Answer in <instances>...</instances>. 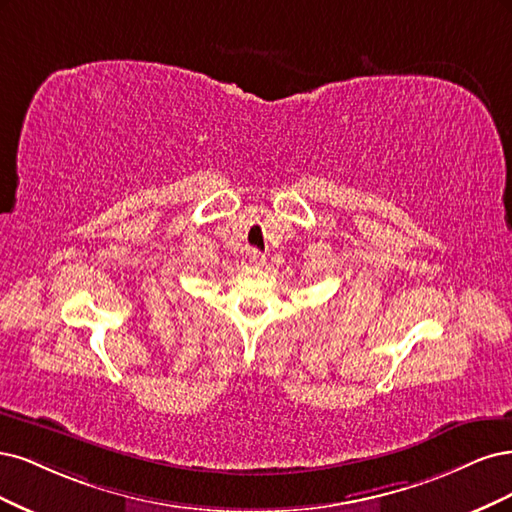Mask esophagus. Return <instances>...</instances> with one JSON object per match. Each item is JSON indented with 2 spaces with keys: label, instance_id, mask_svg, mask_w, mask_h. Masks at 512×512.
Masks as SVG:
<instances>
[{
  "label": "esophagus",
  "instance_id": "34e87169",
  "mask_svg": "<svg viewBox=\"0 0 512 512\" xmlns=\"http://www.w3.org/2000/svg\"><path fill=\"white\" fill-rule=\"evenodd\" d=\"M249 261L253 263L255 268H261V266H266V255H263V253H259V251H255V249H253V251L249 253Z\"/></svg>",
  "mask_w": 512,
  "mask_h": 512
}]
</instances>
